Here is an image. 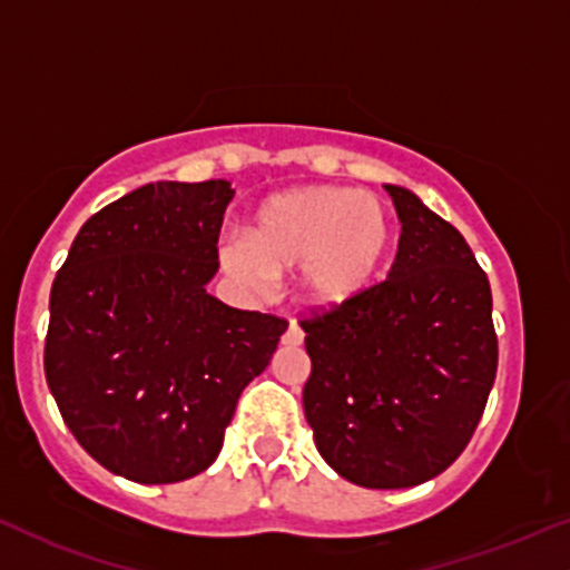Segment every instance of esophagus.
I'll return each instance as SVG.
<instances>
[{"label":"esophagus","mask_w":570,"mask_h":570,"mask_svg":"<svg viewBox=\"0 0 570 570\" xmlns=\"http://www.w3.org/2000/svg\"><path fill=\"white\" fill-rule=\"evenodd\" d=\"M303 330L297 327V322H289V327H286V333H284V343L286 346H299V343H303Z\"/></svg>","instance_id":"obj_1"}]
</instances>
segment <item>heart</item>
I'll return each mask as SVG.
<instances>
[{"instance_id":"b5f03b06","label":"heart","mask_w":570,"mask_h":570,"mask_svg":"<svg viewBox=\"0 0 570 570\" xmlns=\"http://www.w3.org/2000/svg\"><path fill=\"white\" fill-rule=\"evenodd\" d=\"M392 243L390 210L373 194L303 186L262 199L246 235L222 246V262L252 289L297 267L299 295L335 308L365 297L384 278Z\"/></svg>"}]
</instances>
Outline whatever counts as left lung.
<instances>
[{"mask_svg":"<svg viewBox=\"0 0 570 570\" xmlns=\"http://www.w3.org/2000/svg\"><path fill=\"white\" fill-rule=\"evenodd\" d=\"M403 224L390 278L299 318L318 454L367 490L438 476L471 441L498 373L492 292L458 229L384 186Z\"/></svg>","mask_w":570,"mask_h":570,"instance_id":"obj_1","label":"left lung"}]
</instances>
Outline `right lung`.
Segmentation results:
<instances>
[{
  "label": "right lung",
  "instance_id": "add662e5",
  "mask_svg": "<svg viewBox=\"0 0 570 570\" xmlns=\"http://www.w3.org/2000/svg\"><path fill=\"white\" fill-rule=\"evenodd\" d=\"M233 194L227 180L140 186L80 227L56 273L48 390L75 441L116 476L203 473L289 324L205 292Z\"/></svg>",
  "mask_w": 570,
  "mask_h": 570
}]
</instances>
